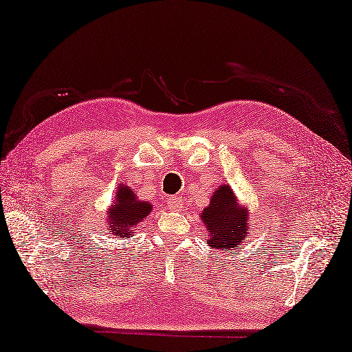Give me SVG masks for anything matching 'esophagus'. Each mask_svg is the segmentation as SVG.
<instances>
[{
  "label": "esophagus",
  "instance_id": "1",
  "mask_svg": "<svg viewBox=\"0 0 352 352\" xmlns=\"http://www.w3.org/2000/svg\"><path fill=\"white\" fill-rule=\"evenodd\" d=\"M167 209L171 212L182 210V199L181 197H170L167 200Z\"/></svg>",
  "mask_w": 352,
  "mask_h": 352
}]
</instances>
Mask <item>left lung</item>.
<instances>
[{
  "label": "left lung",
  "mask_w": 352,
  "mask_h": 352,
  "mask_svg": "<svg viewBox=\"0 0 352 352\" xmlns=\"http://www.w3.org/2000/svg\"><path fill=\"white\" fill-rule=\"evenodd\" d=\"M201 221L209 230V245L212 248L237 250L248 234L250 215L237 204L236 195L228 185H221L212 195L210 204L201 213Z\"/></svg>",
  "instance_id": "obj_1"
}]
</instances>
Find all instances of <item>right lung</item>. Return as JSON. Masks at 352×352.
I'll return each mask as SVG.
<instances>
[{"mask_svg": "<svg viewBox=\"0 0 352 352\" xmlns=\"http://www.w3.org/2000/svg\"><path fill=\"white\" fill-rule=\"evenodd\" d=\"M151 209V203L137 200L134 191L121 185L116 203L111 206L110 212L107 213L109 233L118 237H128L131 233V227L137 226V222H142L144 217H148Z\"/></svg>", "mask_w": 352, "mask_h": 352, "instance_id": "right-lung-1", "label": "right lung"}]
</instances>
